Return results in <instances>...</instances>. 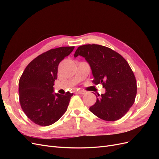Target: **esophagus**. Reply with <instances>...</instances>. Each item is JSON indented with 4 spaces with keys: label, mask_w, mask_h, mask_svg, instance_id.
<instances>
[{
    "label": "esophagus",
    "mask_w": 159,
    "mask_h": 159,
    "mask_svg": "<svg viewBox=\"0 0 159 159\" xmlns=\"http://www.w3.org/2000/svg\"><path fill=\"white\" fill-rule=\"evenodd\" d=\"M86 91L84 90H77L76 93L78 94H80V95H84Z\"/></svg>",
    "instance_id": "obj_1"
}]
</instances>
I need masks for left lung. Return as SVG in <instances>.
Instances as JSON below:
<instances>
[{"label": "left lung", "mask_w": 159, "mask_h": 159, "mask_svg": "<svg viewBox=\"0 0 159 159\" xmlns=\"http://www.w3.org/2000/svg\"><path fill=\"white\" fill-rule=\"evenodd\" d=\"M78 56L85 57L89 64L94 78L93 83L102 84L105 88V93L98 95L99 98L89 107L90 111L108 121L123 117L133 105L137 88L128 62L119 53L98 44L79 46L74 57Z\"/></svg>", "instance_id": "8db88e82"}]
</instances>
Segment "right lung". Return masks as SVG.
Wrapping results in <instances>:
<instances>
[{
	"instance_id": "add662e5",
	"label": "right lung",
	"mask_w": 159,
	"mask_h": 159,
	"mask_svg": "<svg viewBox=\"0 0 159 159\" xmlns=\"http://www.w3.org/2000/svg\"><path fill=\"white\" fill-rule=\"evenodd\" d=\"M74 46L60 47L40 54L30 62L19 80L21 107L32 122L40 126L54 123L66 111L73 93H54L57 66Z\"/></svg>"
}]
</instances>
